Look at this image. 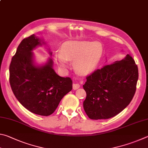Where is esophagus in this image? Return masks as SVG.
Returning a JSON list of instances; mask_svg holds the SVG:
<instances>
[{
	"mask_svg": "<svg viewBox=\"0 0 148 148\" xmlns=\"http://www.w3.org/2000/svg\"><path fill=\"white\" fill-rule=\"evenodd\" d=\"M80 88V84L78 83H74L73 84V89L77 90Z\"/></svg>",
	"mask_w": 148,
	"mask_h": 148,
	"instance_id": "esophagus-1",
	"label": "esophagus"
}]
</instances>
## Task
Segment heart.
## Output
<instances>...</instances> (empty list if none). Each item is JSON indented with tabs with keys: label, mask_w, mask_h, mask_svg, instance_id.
Wrapping results in <instances>:
<instances>
[{
	"label": "heart",
	"mask_w": 148,
	"mask_h": 148,
	"mask_svg": "<svg viewBox=\"0 0 148 148\" xmlns=\"http://www.w3.org/2000/svg\"><path fill=\"white\" fill-rule=\"evenodd\" d=\"M103 55V47L97 41H68L55 54L54 60L62 68L68 66L67 60L74 62L75 68L87 74L96 68Z\"/></svg>",
	"instance_id": "obj_1"
}]
</instances>
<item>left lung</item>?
<instances>
[{"instance_id":"8db88e82","label":"left lung","mask_w":148,"mask_h":148,"mask_svg":"<svg viewBox=\"0 0 148 148\" xmlns=\"http://www.w3.org/2000/svg\"><path fill=\"white\" fill-rule=\"evenodd\" d=\"M138 79V67L130 54L105 65L86 77L83 88L85 112L92 120L112 118L131 101Z\"/></svg>"}]
</instances>
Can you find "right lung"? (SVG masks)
Instances as JSON below:
<instances>
[{"instance_id": "obj_1", "label": "right lung", "mask_w": 148, "mask_h": 148, "mask_svg": "<svg viewBox=\"0 0 148 148\" xmlns=\"http://www.w3.org/2000/svg\"><path fill=\"white\" fill-rule=\"evenodd\" d=\"M45 44L34 34L23 39L12 57L10 83L15 97L23 107L36 114L47 116L58 107L61 99L72 90L69 77H62L53 69L49 58L43 65H36L34 49ZM50 55L52 53L49 52Z\"/></svg>"}]
</instances>
